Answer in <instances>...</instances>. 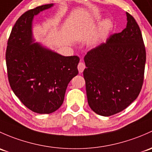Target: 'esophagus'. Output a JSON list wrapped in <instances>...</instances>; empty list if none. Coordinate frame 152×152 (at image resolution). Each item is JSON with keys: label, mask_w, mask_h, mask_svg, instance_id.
I'll return each instance as SVG.
<instances>
[{"label": "esophagus", "mask_w": 152, "mask_h": 152, "mask_svg": "<svg viewBox=\"0 0 152 152\" xmlns=\"http://www.w3.org/2000/svg\"><path fill=\"white\" fill-rule=\"evenodd\" d=\"M85 68V64L83 63V62H80V63H79V65H78V70H79V73H82Z\"/></svg>", "instance_id": "1"}]
</instances>
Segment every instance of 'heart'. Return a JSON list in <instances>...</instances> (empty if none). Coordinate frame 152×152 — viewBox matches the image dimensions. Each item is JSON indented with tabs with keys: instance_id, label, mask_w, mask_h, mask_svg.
<instances>
[{
	"instance_id": "b5f03b06",
	"label": "heart",
	"mask_w": 152,
	"mask_h": 152,
	"mask_svg": "<svg viewBox=\"0 0 152 152\" xmlns=\"http://www.w3.org/2000/svg\"><path fill=\"white\" fill-rule=\"evenodd\" d=\"M111 20H108V19H106L104 21L101 23V25H100V31H99V34L97 36V38H100L103 36L106 33V32H108V30H109V28H111Z\"/></svg>"
}]
</instances>
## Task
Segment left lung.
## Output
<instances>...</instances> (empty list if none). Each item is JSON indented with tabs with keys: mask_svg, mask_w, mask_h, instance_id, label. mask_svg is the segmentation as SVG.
<instances>
[{
	"mask_svg": "<svg viewBox=\"0 0 152 152\" xmlns=\"http://www.w3.org/2000/svg\"><path fill=\"white\" fill-rule=\"evenodd\" d=\"M127 14V27L84 57L83 72L87 100L96 114L109 116L129 106L139 95L144 79L146 49L138 23Z\"/></svg>",
	"mask_w": 152,
	"mask_h": 152,
	"instance_id": "left-lung-1",
	"label": "left lung"
}]
</instances>
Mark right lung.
<instances>
[{
	"instance_id": "obj_1",
	"label": "right lung",
	"mask_w": 152,
	"mask_h": 152,
	"mask_svg": "<svg viewBox=\"0 0 152 152\" xmlns=\"http://www.w3.org/2000/svg\"><path fill=\"white\" fill-rule=\"evenodd\" d=\"M53 5L24 13L13 27L6 52L11 88L27 108L38 114L57 111L63 104L68 83L79 73L78 56L65 57L33 43V17Z\"/></svg>"
}]
</instances>
